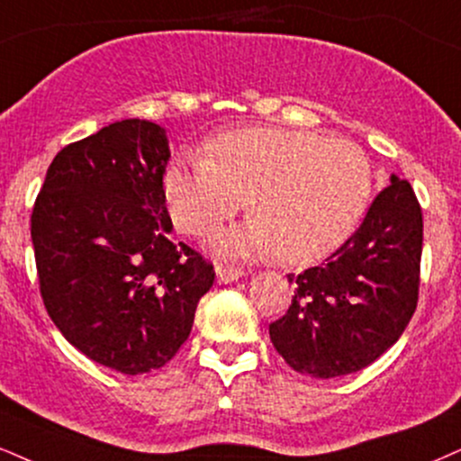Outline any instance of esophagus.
I'll return each mask as SVG.
<instances>
[{"label":"esophagus","mask_w":461,"mask_h":461,"mask_svg":"<svg viewBox=\"0 0 461 461\" xmlns=\"http://www.w3.org/2000/svg\"><path fill=\"white\" fill-rule=\"evenodd\" d=\"M242 275H245V270L236 268V266L216 264V279H219V284H231V281L240 279Z\"/></svg>","instance_id":"esophagus-1"}]
</instances>
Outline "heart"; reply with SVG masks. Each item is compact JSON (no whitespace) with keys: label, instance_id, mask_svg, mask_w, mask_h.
I'll return each mask as SVG.
<instances>
[{"label":"heart","instance_id":"obj_1","mask_svg":"<svg viewBox=\"0 0 461 461\" xmlns=\"http://www.w3.org/2000/svg\"><path fill=\"white\" fill-rule=\"evenodd\" d=\"M374 167L350 140L312 131L255 126L206 143V157L176 158L165 171V197L176 227L210 236L240 212L253 216L216 236L223 255H276L307 264L337 251L367 212Z\"/></svg>","mask_w":461,"mask_h":461}]
</instances>
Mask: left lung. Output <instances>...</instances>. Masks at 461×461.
<instances>
[{
  "mask_svg": "<svg viewBox=\"0 0 461 461\" xmlns=\"http://www.w3.org/2000/svg\"><path fill=\"white\" fill-rule=\"evenodd\" d=\"M423 212L408 180L391 176L357 234L294 281L270 341L292 369L337 378L367 367L406 330L419 303Z\"/></svg>",
  "mask_w": 461,
  "mask_h": 461,
  "instance_id": "1",
  "label": "left lung"
}]
</instances>
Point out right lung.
Listing matches in <instances>:
<instances>
[{
    "label": "right lung",
    "instance_id": "add662e5",
    "mask_svg": "<svg viewBox=\"0 0 461 461\" xmlns=\"http://www.w3.org/2000/svg\"><path fill=\"white\" fill-rule=\"evenodd\" d=\"M165 131L122 120L55 154L32 210L38 285L77 350L126 375L163 367L188 339L214 268L169 240Z\"/></svg>",
    "mask_w": 461,
    "mask_h": 461
}]
</instances>
